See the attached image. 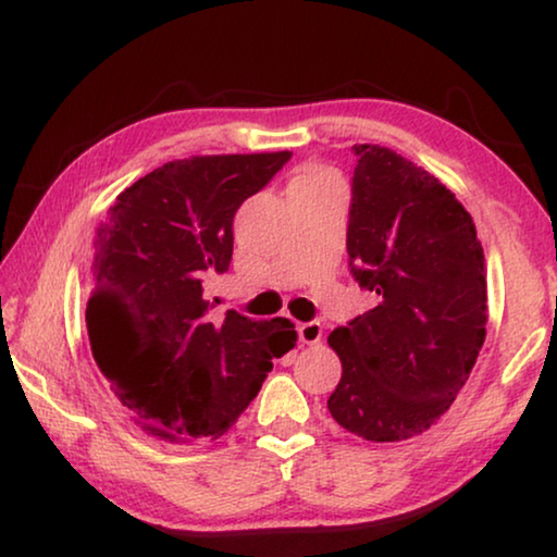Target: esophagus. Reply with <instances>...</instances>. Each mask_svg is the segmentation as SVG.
<instances>
[{"mask_svg":"<svg viewBox=\"0 0 557 557\" xmlns=\"http://www.w3.org/2000/svg\"><path fill=\"white\" fill-rule=\"evenodd\" d=\"M296 332H299L301 345H319V342H322V324L319 322L296 324Z\"/></svg>","mask_w":557,"mask_h":557,"instance_id":"obj_1","label":"esophagus"}]
</instances>
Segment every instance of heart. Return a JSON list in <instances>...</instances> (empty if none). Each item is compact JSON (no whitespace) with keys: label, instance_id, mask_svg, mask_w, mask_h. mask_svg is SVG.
Returning a JSON list of instances; mask_svg holds the SVG:
<instances>
[{"label":"heart","instance_id":"obj_1","mask_svg":"<svg viewBox=\"0 0 557 557\" xmlns=\"http://www.w3.org/2000/svg\"><path fill=\"white\" fill-rule=\"evenodd\" d=\"M319 182H337V180H334V174L326 172V170H307V172H301L299 177H296V180L292 182V187L319 185ZM292 187H288V189H292Z\"/></svg>","mask_w":557,"mask_h":557}]
</instances>
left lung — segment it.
<instances>
[{
    "mask_svg": "<svg viewBox=\"0 0 557 557\" xmlns=\"http://www.w3.org/2000/svg\"><path fill=\"white\" fill-rule=\"evenodd\" d=\"M347 253L377 307L330 334L342 360L326 408L364 441H406L451 408L486 337V265L474 220L436 174L355 144Z\"/></svg>",
    "mask_w": 557,
    "mask_h": 557,
    "instance_id": "1",
    "label": "left lung"
}]
</instances>
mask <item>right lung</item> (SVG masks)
<instances>
[{
	"label": "right lung",
	"mask_w": 557,
	"mask_h": 557,
	"mask_svg": "<svg viewBox=\"0 0 557 557\" xmlns=\"http://www.w3.org/2000/svg\"><path fill=\"white\" fill-rule=\"evenodd\" d=\"M292 159H174L116 197L94 240L86 324L94 360L141 431L170 444L220 438L296 345L284 317L256 322L205 299L233 258V218Z\"/></svg>",
	"instance_id": "obj_1"
}]
</instances>
